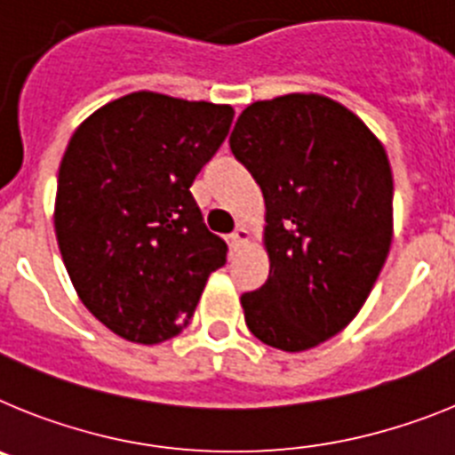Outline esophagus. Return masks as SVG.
Listing matches in <instances>:
<instances>
[{
	"label": "esophagus",
	"instance_id": "1",
	"mask_svg": "<svg viewBox=\"0 0 455 455\" xmlns=\"http://www.w3.org/2000/svg\"><path fill=\"white\" fill-rule=\"evenodd\" d=\"M246 241H248V230H246V228H241V225H239V228H236V230L230 235L232 248H235V251H236V248L243 246Z\"/></svg>",
	"mask_w": 455,
	"mask_h": 455
}]
</instances>
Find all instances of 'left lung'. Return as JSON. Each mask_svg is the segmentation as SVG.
I'll use <instances>...</instances> for the list:
<instances>
[{
    "label": "left lung",
    "instance_id": "obj_1",
    "mask_svg": "<svg viewBox=\"0 0 455 455\" xmlns=\"http://www.w3.org/2000/svg\"><path fill=\"white\" fill-rule=\"evenodd\" d=\"M230 148L267 203L271 271L241 296L248 331L280 351L319 347L351 323L387 259L385 148L347 107L303 92L243 108Z\"/></svg>",
    "mask_w": 455,
    "mask_h": 455
}]
</instances>
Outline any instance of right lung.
<instances>
[{
	"label": "right lung",
	"instance_id": "add662e5",
	"mask_svg": "<svg viewBox=\"0 0 455 455\" xmlns=\"http://www.w3.org/2000/svg\"><path fill=\"white\" fill-rule=\"evenodd\" d=\"M235 111L132 92L72 134L54 228L88 312L136 344L187 328L228 243L207 230L191 184L223 146Z\"/></svg>",
	"mask_w": 455,
	"mask_h": 455
}]
</instances>
